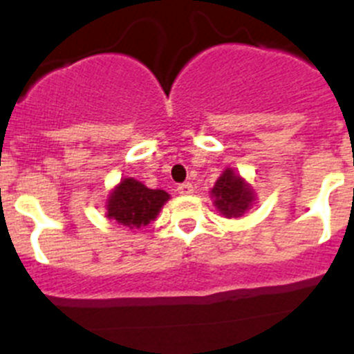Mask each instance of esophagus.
<instances>
[{"instance_id":"obj_1","label":"esophagus","mask_w":354,"mask_h":354,"mask_svg":"<svg viewBox=\"0 0 354 354\" xmlns=\"http://www.w3.org/2000/svg\"><path fill=\"white\" fill-rule=\"evenodd\" d=\"M178 194L192 195V194H194V185H192V183H181L180 187H178Z\"/></svg>"}]
</instances>
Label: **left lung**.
<instances>
[{"label": "left lung", "mask_w": 354, "mask_h": 354, "mask_svg": "<svg viewBox=\"0 0 354 354\" xmlns=\"http://www.w3.org/2000/svg\"><path fill=\"white\" fill-rule=\"evenodd\" d=\"M214 205L224 217H241L255 202V192L231 167L223 171L210 192Z\"/></svg>", "instance_id": "left-lung-1"}]
</instances>
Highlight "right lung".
<instances>
[{
    "instance_id": "add662e5",
    "label": "right lung",
    "mask_w": 354,
    "mask_h": 354,
    "mask_svg": "<svg viewBox=\"0 0 354 354\" xmlns=\"http://www.w3.org/2000/svg\"><path fill=\"white\" fill-rule=\"evenodd\" d=\"M167 200L164 190H151L133 178H124L109 194L106 216L130 230H140L156 219Z\"/></svg>"
}]
</instances>
